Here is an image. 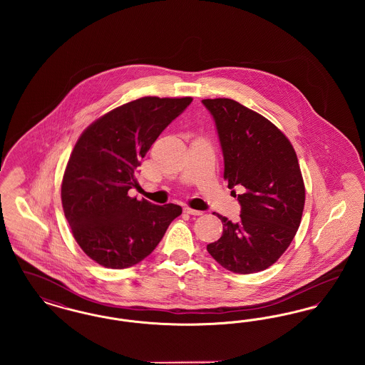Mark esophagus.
Wrapping results in <instances>:
<instances>
[{"label": "esophagus", "instance_id": "34e87169", "mask_svg": "<svg viewBox=\"0 0 365 365\" xmlns=\"http://www.w3.org/2000/svg\"><path fill=\"white\" fill-rule=\"evenodd\" d=\"M183 212H185V213H187V215H191V216H200V215H202V212H201V210H195V209H191L189 208V207L183 208Z\"/></svg>", "mask_w": 365, "mask_h": 365}]
</instances>
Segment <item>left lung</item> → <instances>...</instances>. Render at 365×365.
<instances>
[{
  "label": "left lung",
  "mask_w": 365,
  "mask_h": 365,
  "mask_svg": "<svg viewBox=\"0 0 365 365\" xmlns=\"http://www.w3.org/2000/svg\"><path fill=\"white\" fill-rule=\"evenodd\" d=\"M202 104L216 124L228 189L243 190L240 220L217 215L223 234L207 250L231 272L264 271L289 247L302 217L305 186L294 148L275 124L234 100Z\"/></svg>",
  "instance_id": "8db88e82"
}]
</instances>
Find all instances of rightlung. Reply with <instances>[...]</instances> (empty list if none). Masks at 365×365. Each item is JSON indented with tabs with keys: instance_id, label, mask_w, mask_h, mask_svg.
<instances>
[{
	"instance_id": "1",
	"label": "right lung",
	"mask_w": 365,
	"mask_h": 365,
	"mask_svg": "<svg viewBox=\"0 0 365 365\" xmlns=\"http://www.w3.org/2000/svg\"><path fill=\"white\" fill-rule=\"evenodd\" d=\"M192 98L142 97L90 124L71 153L61 202L73 238L91 260L123 269L148 257L182 208L131 198L140 160Z\"/></svg>"
}]
</instances>
